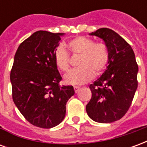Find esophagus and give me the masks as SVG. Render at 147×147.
<instances>
[{"label":"esophagus","instance_id":"34e87169","mask_svg":"<svg viewBox=\"0 0 147 147\" xmlns=\"http://www.w3.org/2000/svg\"><path fill=\"white\" fill-rule=\"evenodd\" d=\"M79 90H80V86H74V90H75V92L77 93L79 91Z\"/></svg>","mask_w":147,"mask_h":147}]
</instances>
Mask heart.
I'll use <instances>...</instances> for the list:
<instances>
[{"label":"heart","mask_w":147,"mask_h":147,"mask_svg":"<svg viewBox=\"0 0 147 147\" xmlns=\"http://www.w3.org/2000/svg\"><path fill=\"white\" fill-rule=\"evenodd\" d=\"M72 54L80 56L77 61L79 67L71 70L64 76V82L71 85H81L91 80L94 75L98 76L107 67L109 53L105 44L95 42L93 39L80 36L68 42ZM57 67L67 71L70 66V56L63 45H59L54 51Z\"/></svg>","instance_id":"b5f03b06"}]
</instances>
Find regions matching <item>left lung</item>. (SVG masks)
Wrapping results in <instances>:
<instances>
[{"instance_id": "left-lung-1", "label": "left lung", "mask_w": 147, "mask_h": 147, "mask_svg": "<svg viewBox=\"0 0 147 147\" xmlns=\"http://www.w3.org/2000/svg\"><path fill=\"white\" fill-rule=\"evenodd\" d=\"M90 34L104 41L109 61L105 72L90 85L92 97L86 110L96 122L112 123L129 109L138 86L139 67L132 48L114 30L100 28Z\"/></svg>"}]
</instances>
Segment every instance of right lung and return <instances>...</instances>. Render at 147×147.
Wrapping results in <instances>:
<instances>
[{
    "instance_id": "right-lung-1",
    "label": "right lung",
    "mask_w": 147,
    "mask_h": 147,
    "mask_svg": "<svg viewBox=\"0 0 147 147\" xmlns=\"http://www.w3.org/2000/svg\"><path fill=\"white\" fill-rule=\"evenodd\" d=\"M62 33L38 30L21 43L10 74L12 99L25 119L34 126L51 128L64 120L66 103L75 91L61 86L54 51Z\"/></svg>"
}]
</instances>
